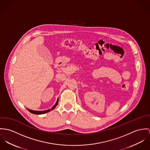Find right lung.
Returning a JSON list of instances; mask_svg holds the SVG:
<instances>
[{"instance_id": "obj_1", "label": "right lung", "mask_w": 150, "mask_h": 150, "mask_svg": "<svg viewBox=\"0 0 150 150\" xmlns=\"http://www.w3.org/2000/svg\"><path fill=\"white\" fill-rule=\"evenodd\" d=\"M57 103H58V100H57V102H56V103H55V105L52 108V109H48V110H44V111H35V110H30V109H28L27 108V109L30 112V113H33V114H34V115H41V114H44V113H47V112H50V110H53V109H54V108L57 106Z\"/></svg>"}]
</instances>
